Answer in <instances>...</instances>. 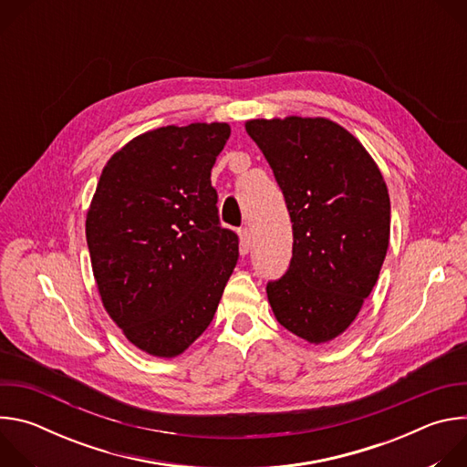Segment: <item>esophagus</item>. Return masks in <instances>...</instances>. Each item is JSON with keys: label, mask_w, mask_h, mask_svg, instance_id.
Segmentation results:
<instances>
[{"label": "esophagus", "mask_w": 467, "mask_h": 467, "mask_svg": "<svg viewBox=\"0 0 467 467\" xmlns=\"http://www.w3.org/2000/svg\"><path fill=\"white\" fill-rule=\"evenodd\" d=\"M240 249L242 253H249L251 249V231L247 227L240 229Z\"/></svg>", "instance_id": "obj_1"}]
</instances>
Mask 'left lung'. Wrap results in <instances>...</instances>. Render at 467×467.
I'll return each instance as SVG.
<instances>
[{
  "mask_svg": "<svg viewBox=\"0 0 467 467\" xmlns=\"http://www.w3.org/2000/svg\"><path fill=\"white\" fill-rule=\"evenodd\" d=\"M290 214L292 260L265 286L277 321L310 344L351 325L371 294L389 240L386 182L362 144L325 118L251 119Z\"/></svg>",
  "mask_w": 467,
  "mask_h": 467,
  "instance_id": "left-lung-1",
  "label": "left lung"
}]
</instances>
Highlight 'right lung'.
<instances>
[{
	"label": "right lung",
	"mask_w": 467,
	"mask_h": 467,
	"mask_svg": "<svg viewBox=\"0 0 467 467\" xmlns=\"http://www.w3.org/2000/svg\"><path fill=\"white\" fill-rule=\"evenodd\" d=\"M227 123L161 127L101 171L87 242L101 301L130 344L177 357L211 325L238 260L211 182Z\"/></svg>",
	"instance_id": "obj_1"
}]
</instances>
